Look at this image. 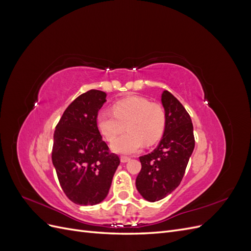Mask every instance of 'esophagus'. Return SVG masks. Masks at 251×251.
I'll return each instance as SVG.
<instances>
[{
  "mask_svg": "<svg viewBox=\"0 0 251 251\" xmlns=\"http://www.w3.org/2000/svg\"><path fill=\"white\" fill-rule=\"evenodd\" d=\"M120 161L123 163H126L127 161H130V157H126V156H121L120 157Z\"/></svg>",
  "mask_w": 251,
  "mask_h": 251,
  "instance_id": "obj_1",
  "label": "esophagus"
}]
</instances>
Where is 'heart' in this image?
Masks as SVG:
<instances>
[{"mask_svg":"<svg viewBox=\"0 0 251 251\" xmlns=\"http://www.w3.org/2000/svg\"><path fill=\"white\" fill-rule=\"evenodd\" d=\"M128 131L113 138L124 129ZM98 131L107 140H114L111 149L118 154H133L143 142L148 146L160 139L165 126V113L159 104L141 96H128L113 105V112L102 110L97 114Z\"/></svg>","mask_w":251,"mask_h":251,"instance_id":"1","label":"heart"}]
</instances>
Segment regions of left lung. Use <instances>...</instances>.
Instances as JSON below:
<instances>
[{
	"mask_svg": "<svg viewBox=\"0 0 251 251\" xmlns=\"http://www.w3.org/2000/svg\"><path fill=\"white\" fill-rule=\"evenodd\" d=\"M161 102L165 113L162 139L151 153L141 156V171L136 187L144 199L156 202L176 189L184 176L195 148L191 116L169 91H163Z\"/></svg>",
	"mask_w": 251,
	"mask_h": 251,
	"instance_id": "1",
	"label": "left lung"
}]
</instances>
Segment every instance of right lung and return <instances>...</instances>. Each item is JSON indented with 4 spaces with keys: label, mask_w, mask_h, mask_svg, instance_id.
<instances>
[{
    "label": "right lung",
    "mask_w": 251,
    "mask_h": 251,
    "mask_svg": "<svg viewBox=\"0 0 251 251\" xmlns=\"http://www.w3.org/2000/svg\"><path fill=\"white\" fill-rule=\"evenodd\" d=\"M107 94L90 90L70 103L53 135L52 163L64 193L73 203L95 205L108 196L120 160L109 153L96 126Z\"/></svg>",
    "instance_id": "right-lung-1"
}]
</instances>
